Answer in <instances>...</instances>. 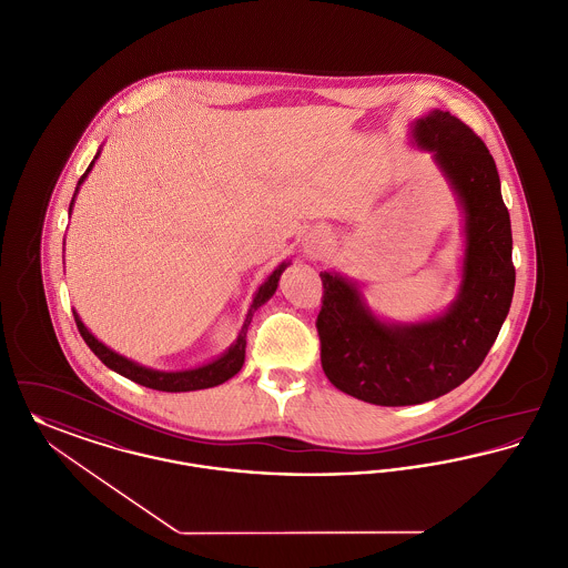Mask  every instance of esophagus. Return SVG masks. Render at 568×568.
<instances>
[{
	"instance_id": "1",
	"label": "esophagus",
	"mask_w": 568,
	"mask_h": 568,
	"mask_svg": "<svg viewBox=\"0 0 568 568\" xmlns=\"http://www.w3.org/2000/svg\"><path fill=\"white\" fill-rule=\"evenodd\" d=\"M326 242H328V237L324 235V232H313V234L306 235V240H304V251H306V255H320L322 251H324V246H326Z\"/></svg>"
}]
</instances>
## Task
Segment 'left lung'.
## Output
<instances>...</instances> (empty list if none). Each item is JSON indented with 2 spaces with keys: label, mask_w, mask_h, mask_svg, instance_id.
<instances>
[{
  "label": "left lung",
  "mask_w": 568,
  "mask_h": 568,
  "mask_svg": "<svg viewBox=\"0 0 568 568\" xmlns=\"http://www.w3.org/2000/svg\"><path fill=\"white\" fill-rule=\"evenodd\" d=\"M414 141L434 152L466 212V257L457 301L416 324H386L356 283L322 272L317 315L322 367L334 386L373 405L437 399L483 365L515 292L510 216L496 161L483 139L448 111L416 120Z\"/></svg>",
  "instance_id": "left-lung-1"
}]
</instances>
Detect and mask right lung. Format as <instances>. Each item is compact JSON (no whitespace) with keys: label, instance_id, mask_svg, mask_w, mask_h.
Instances as JSON below:
<instances>
[{"label":"right lung","instance_id":"right-lung-1","mask_svg":"<svg viewBox=\"0 0 568 568\" xmlns=\"http://www.w3.org/2000/svg\"><path fill=\"white\" fill-rule=\"evenodd\" d=\"M99 154H101V152H99ZM99 154L94 156V161L99 159ZM94 161L90 163V168L85 169V173L81 175V180H79V184H77V191H79V186L83 184V180L88 178V173L94 168ZM74 195H77V193H74ZM72 203H74V197L70 201V210H72ZM285 267H287V264H281V266L276 267V270L267 276L266 281L260 285V290H257V294H255V298H253V304H251V308H248V313H246V320H244V324H242V328H240V333H237L235 343H232V347H230L223 356H219L216 361H212V363H207V365H201V367L186 368V371H156V368L141 367V365H136L133 361H129V358L115 354L113 349H109L104 343H101L94 334L85 328V324L81 322V317L77 315V311H72V315H74L77 328H79V333L83 336V341L88 343V347H90L111 371H115V373H120V375L133 379V382L145 386V388L163 390V393H189V390L212 388V386H219V384L227 382L230 377H234L235 373L244 365L248 324H251L255 311H257L264 302L270 301L272 294L276 292L278 278H281V274H283Z\"/></svg>","mask_w":568,"mask_h":568}]
</instances>
